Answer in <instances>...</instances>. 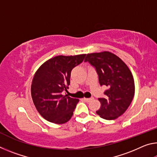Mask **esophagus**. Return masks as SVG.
Instances as JSON below:
<instances>
[{"instance_id": "esophagus-1", "label": "esophagus", "mask_w": 157, "mask_h": 157, "mask_svg": "<svg viewBox=\"0 0 157 157\" xmlns=\"http://www.w3.org/2000/svg\"><path fill=\"white\" fill-rule=\"evenodd\" d=\"M83 100H84V101H85V102H90V101H91V100H92V98H83Z\"/></svg>"}]
</instances>
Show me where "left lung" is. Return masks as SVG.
<instances>
[{"mask_svg": "<svg viewBox=\"0 0 157 157\" xmlns=\"http://www.w3.org/2000/svg\"><path fill=\"white\" fill-rule=\"evenodd\" d=\"M84 62L95 67L101 86L108 87L104 93L105 98H98L101 106L96 113L106 120H114L123 115L135 92L134 78L128 66L108 51L87 54Z\"/></svg>", "mask_w": 157, "mask_h": 157, "instance_id": "obj_1", "label": "left lung"}]
</instances>
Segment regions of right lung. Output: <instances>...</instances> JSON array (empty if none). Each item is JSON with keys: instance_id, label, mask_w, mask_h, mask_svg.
<instances>
[{"instance_id": "obj_1", "label": "right lung", "mask_w": 157, "mask_h": 157, "mask_svg": "<svg viewBox=\"0 0 157 157\" xmlns=\"http://www.w3.org/2000/svg\"><path fill=\"white\" fill-rule=\"evenodd\" d=\"M85 55L56 56L44 62L34 74L32 98L36 110L48 121L63 124L72 117L79 99L63 92H67L71 71L83 62Z\"/></svg>"}]
</instances>
